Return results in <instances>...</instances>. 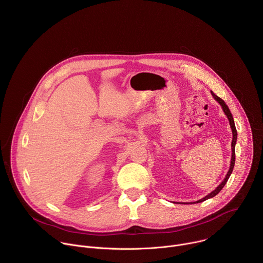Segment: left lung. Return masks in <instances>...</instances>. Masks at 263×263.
<instances>
[{
  "mask_svg": "<svg viewBox=\"0 0 263 263\" xmlns=\"http://www.w3.org/2000/svg\"><path fill=\"white\" fill-rule=\"evenodd\" d=\"M211 95H212V97L214 98V100H216L218 103H219V105L221 106V108H222V110H223V112H224V115L227 116V118H228V120H229V123H230V127H231V130H232V134H233V138H232V143H231V148H232V157H231V163H230V168H229V171H228V173H227V175H226V178L223 179V181L216 187V189L212 192V193H210L209 195H207L206 197H204L203 199H201V200H199V201H197V202H194L195 204L196 203H201V202H203V201H206V200H208V199H210V198H213L214 196H216L221 190H222V187L226 185V183H227V181H228V179H229V177H230V175L232 174V171H233V167H234V164H235V144H236V139H237V131H236V128H235V124H234V120H233V117H232V115H231V112H230V110H229V108H228V106L226 105V103H224L219 97H217L216 95H214L212 91H211ZM194 203H192V204H194ZM185 204V203H184Z\"/></svg>",
  "mask_w": 263,
  "mask_h": 263,
  "instance_id": "obj_1",
  "label": "left lung"
}]
</instances>
